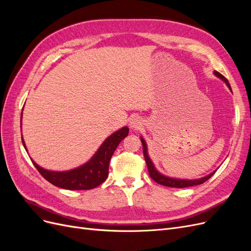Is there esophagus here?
I'll return each mask as SVG.
<instances>
[{
	"mask_svg": "<svg viewBox=\"0 0 251 251\" xmlns=\"http://www.w3.org/2000/svg\"><path fill=\"white\" fill-rule=\"evenodd\" d=\"M128 124H130V126L132 128H134V130H137V128H139L141 126V125H142L141 119L138 116L131 117L130 118V123H128Z\"/></svg>",
	"mask_w": 251,
	"mask_h": 251,
	"instance_id": "1",
	"label": "esophagus"
}]
</instances>
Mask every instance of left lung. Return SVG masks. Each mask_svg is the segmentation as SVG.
Here are the masks:
<instances>
[{
	"label": "left lung",
	"instance_id": "left-lung-1",
	"mask_svg": "<svg viewBox=\"0 0 251 251\" xmlns=\"http://www.w3.org/2000/svg\"><path fill=\"white\" fill-rule=\"evenodd\" d=\"M214 74L216 75L217 77L221 78L223 81H225V83L227 85V87L229 88V90L231 91V87L229 85L228 80L226 79V77H224L223 75L221 73H219L218 71H215ZM141 139V142H142V149H143V156H144V159H146V162H147V165H148V170H149V174L151 178L153 179L155 182H157V183L161 184V185H164V186H169V187H176V188H183V187H188V186H195V185H199V184H202L204 183L205 181H207L212 175H214L216 173L212 172L211 174L207 175V176L205 177H202L200 179H195V180H186V179H177V178H171V177H168V176H164V175L159 173L156 168L154 163L151 162V158L149 157V154H148V147H147V142L144 141V139L142 137H140Z\"/></svg>",
	"mask_w": 251,
	"mask_h": 251
}]
</instances>
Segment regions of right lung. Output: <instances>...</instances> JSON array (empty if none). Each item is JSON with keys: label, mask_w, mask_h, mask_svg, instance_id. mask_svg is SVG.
Returning a JSON list of instances; mask_svg holds the SVG:
<instances>
[{"label": "right lung", "mask_w": 251, "mask_h": 251, "mask_svg": "<svg viewBox=\"0 0 251 251\" xmlns=\"http://www.w3.org/2000/svg\"><path fill=\"white\" fill-rule=\"evenodd\" d=\"M22 126V115H21ZM22 130V128H21ZM128 134V127L124 126L120 130L113 133L103 141V143L97 150L94 156L90 160L76 169L65 172H54L43 169L37 165L32 159L36 170L42 176L49 181L51 184L60 188L71 189V191H82V189H92L107 179L109 174V163L111 157L115 151L118 144L123 141ZM23 146L25 150V141L22 138Z\"/></svg>", "instance_id": "obj_1"}]
</instances>
